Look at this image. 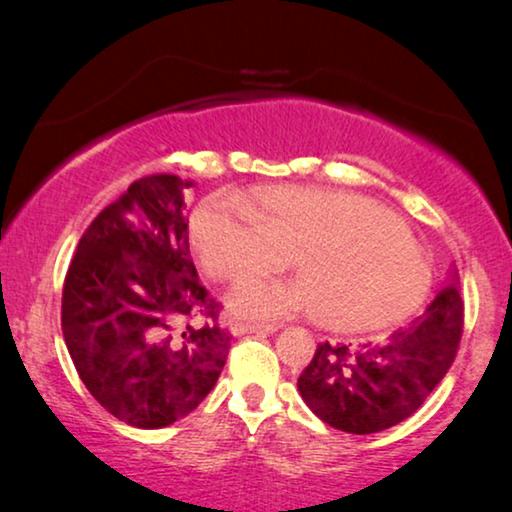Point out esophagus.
I'll return each mask as SVG.
<instances>
[{"label":"esophagus","mask_w":512,"mask_h":512,"mask_svg":"<svg viewBox=\"0 0 512 512\" xmlns=\"http://www.w3.org/2000/svg\"><path fill=\"white\" fill-rule=\"evenodd\" d=\"M275 331H277V326H263V324H233V326H230V333H233V335H249V333L270 335Z\"/></svg>","instance_id":"1"}]
</instances>
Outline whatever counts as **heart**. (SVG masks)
I'll return each instance as SVG.
<instances>
[{"mask_svg": "<svg viewBox=\"0 0 512 512\" xmlns=\"http://www.w3.org/2000/svg\"><path fill=\"white\" fill-rule=\"evenodd\" d=\"M256 207L216 195L191 221L202 265L216 279L275 275L296 256L300 279H249L228 305L235 317L275 321L317 310L340 333L394 326L424 303L431 270L389 209L363 195L310 186H270Z\"/></svg>", "mask_w": 512, "mask_h": 512, "instance_id": "1", "label": "heart"}]
</instances>
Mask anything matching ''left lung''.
I'll list each match as a JSON object with an SVG mask.
<instances>
[{"label":"left lung","mask_w":512,"mask_h":512,"mask_svg":"<svg viewBox=\"0 0 512 512\" xmlns=\"http://www.w3.org/2000/svg\"><path fill=\"white\" fill-rule=\"evenodd\" d=\"M464 331L457 279L438 291L422 317L380 345L321 342L298 377L314 415L333 429L366 436L396 426L422 405L450 370Z\"/></svg>","instance_id":"1"}]
</instances>
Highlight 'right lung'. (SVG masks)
Instances as JSON below:
<instances>
[{
	"instance_id": "right-lung-1",
	"label": "right lung",
	"mask_w": 512,
	"mask_h": 512,
	"mask_svg": "<svg viewBox=\"0 0 512 512\" xmlns=\"http://www.w3.org/2000/svg\"><path fill=\"white\" fill-rule=\"evenodd\" d=\"M193 181L151 174L104 207L67 270L62 335L76 373L104 410L163 429L214 389L230 333L188 251Z\"/></svg>"
}]
</instances>
